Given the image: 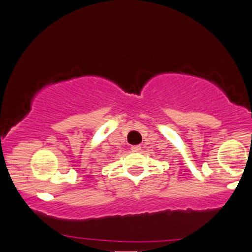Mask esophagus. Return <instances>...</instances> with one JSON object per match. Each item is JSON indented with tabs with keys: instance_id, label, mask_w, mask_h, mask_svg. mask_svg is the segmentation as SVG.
<instances>
[{
	"instance_id": "obj_1",
	"label": "esophagus",
	"mask_w": 252,
	"mask_h": 252,
	"mask_svg": "<svg viewBox=\"0 0 252 252\" xmlns=\"http://www.w3.org/2000/svg\"><path fill=\"white\" fill-rule=\"evenodd\" d=\"M131 150L134 151V153H139V151L142 150V148L139 147V145H134V147H131Z\"/></svg>"
}]
</instances>
